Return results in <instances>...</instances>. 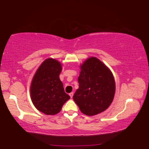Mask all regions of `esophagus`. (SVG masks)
I'll return each instance as SVG.
<instances>
[{
  "instance_id": "1",
  "label": "esophagus",
  "mask_w": 149,
  "mask_h": 149,
  "mask_svg": "<svg viewBox=\"0 0 149 149\" xmlns=\"http://www.w3.org/2000/svg\"><path fill=\"white\" fill-rule=\"evenodd\" d=\"M69 96L72 98L73 96V92H71V93H69Z\"/></svg>"
}]
</instances>
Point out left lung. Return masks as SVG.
Returning <instances> with one entry per match:
<instances>
[{"label":"left lung","mask_w":149,"mask_h":149,"mask_svg":"<svg viewBox=\"0 0 149 149\" xmlns=\"http://www.w3.org/2000/svg\"><path fill=\"white\" fill-rule=\"evenodd\" d=\"M80 68L79 88L73 95V100L85 115L94 116L103 112L111 104L115 95L113 74L95 57L87 59Z\"/></svg>","instance_id":"left-lung-1"}]
</instances>
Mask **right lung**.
Masks as SVG:
<instances>
[{
  "mask_svg": "<svg viewBox=\"0 0 149 149\" xmlns=\"http://www.w3.org/2000/svg\"><path fill=\"white\" fill-rule=\"evenodd\" d=\"M61 64L47 59L37 70L31 85V96L34 106L46 115H54L61 111L70 97L64 92L59 79Z\"/></svg>",
  "mask_w": 149,
  "mask_h": 149,
  "instance_id": "add662e5",
  "label": "right lung"
}]
</instances>
